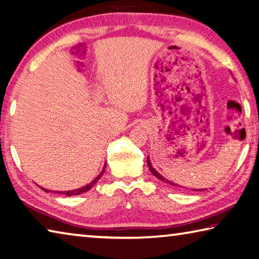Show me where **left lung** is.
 I'll return each instance as SVG.
<instances>
[{
    "mask_svg": "<svg viewBox=\"0 0 259 259\" xmlns=\"http://www.w3.org/2000/svg\"><path fill=\"white\" fill-rule=\"evenodd\" d=\"M146 162H148V165H149V169H150V171L152 172V175H154V177H157L158 179H160V180H162V182H164V183H167V184H169V185H172V186H178V185H176V184H174L172 182H170V180H168V179H165L162 175H160L157 170H155L153 167H152V164H151V161H150V159H149V157H148V159H146ZM194 190H196V192H198V190H205V189H194Z\"/></svg>",
    "mask_w": 259,
    "mask_h": 259,
    "instance_id": "obj_1",
    "label": "left lung"
}]
</instances>
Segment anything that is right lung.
I'll use <instances>...</instances> for the list:
<instances>
[{
  "label": "right lung",
  "mask_w": 259,
  "mask_h": 259,
  "mask_svg": "<svg viewBox=\"0 0 259 259\" xmlns=\"http://www.w3.org/2000/svg\"><path fill=\"white\" fill-rule=\"evenodd\" d=\"M105 170H106V163L104 164V168H102L101 172H100L98 176H97V177H96L94 180H92V182H91L90 184L85 185V186H83V187L77 188V189H73V190H67V192H55V193H57V194H64V195H66V196H74V195H80V194H82V193H85V192H88V190H89V189H91V188H92V186H94V185H95L97 182H98V180L101 178V176L104 175ZM41 189H42V190H45L46 193L50 192V190H47V189L42 188V187H41Z\"/></svg>",
  "instance_id": "1"
}]
</instances>
